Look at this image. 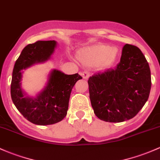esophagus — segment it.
Masks as SVG:
<instances>
[{"label":"esophagus","mask_w":160,"mask_h":160,"mask_svg":"<svg viewBox=\"0 0 160 160\" xmlns=\"http://www.w3.org/2000/svg\"><path fill=\"white\" fill-rule=\"evenodd\" d=\"M81 75H82V76L83 77L84 79H88V78H89V76H90V75H89V73L88 72H83L82 73H81Z\"/></svg>","instance_id":"1"}]
</instances>
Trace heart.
<instances>
[{
    "instance_id": "1",
    "label": "heart",
    "mask_w": 160,
    "mask_h": 160,
    "mask_svg": "<svg viewBox=\"0 0 160 160\" xmlns=\"http://www.w3.org/2000/svg\"><path fill=\"white\" fill-rule=\"evenodd\" d=\"M119 53V49L116 46L98 43L80 49L77 52V59L85 66L108 69L115 64Z\"/></svg>"
}]
</instances>
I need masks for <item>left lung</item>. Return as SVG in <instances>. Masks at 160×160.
<instances>
[{
  "instance_id": "8db88e82",
  "label": "left lung",
  "mask_w": 160,
  "mask_h": 160,
  "mask_svg": "<svg viewBox=\"0 0 160 160\" xmlns=\"http://www.w3.org/2000/svg\"><path fill=\"white\" fill-rule=\"evenodd\" d=\"M88 83L96 116L104 121L123 122L135 117L148 100L150 69L141 50L126 44L116 68L92 75Z\"/></svg>"
}]
</instances>
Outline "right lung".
I'll list each match as a JSON object with an SVG mask.
<instances>
[{
    "instance_id": "right-lung-1",
    "label": "right lung",
    "mask_w": 160,
    "mask_h": 160,
    "mask_svg": "<svg viewBox=\"0 0 160 160\" xmlns=\"http://www.w3.org/2000/svg\"><path fill=\"white\" fill-rule=\"evenodd\" d=\"M57 42L37 41L23 48L17 59L12 73L11 98L21 114L37 125H50L61 121L67 114L72 88L82 77L78 73L66 75L61 71L50 72L45 88L36 97H30L21 88L23 70L43 63L52 56Z\"/></svg>"
}]
</instances>
